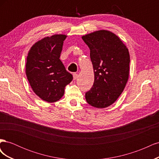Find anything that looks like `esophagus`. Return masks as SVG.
<instances>
[{"instance_id": "esophagus-1", "label": "esophagus", "mask_w": 159, "mask_h": 159, "mask_svg": "<svg viewBox=\"0 0 159 159\" xmlns=\"http://www.w3.org/2000/svg\"><path fill=\"white\" fill-rule=\"evenodd\" d=\"M73 78H74V80H77V78H78V74H73Z\"/></svg>"}]
</instances>
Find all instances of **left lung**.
Masks as SVG:
<instances>
[{
  "mask_svg": "<svg viewBox=\"0 0 159 159\" xmlns=\"http://www.w3.org/2000/svg\"><path fill=\"white\" fill-rule=\"evenodd\" d=\"M90 50L93 87L85 93L90 105L107 107L116 102L129 79L130 55L126 45L112 32L100 30L81 36Z\"/></svg>",
  "mask_w": 159,
  "mask_h": 159,
  "instance_id": "8db88e82",
  "label": "left lung"
}]
</instances>
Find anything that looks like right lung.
<instances>
[{
    "label": "right lung",
    "mask_w": 159,
    "mask_h": 159,
    "mask_svg": "<svg viewBox=\"0 0 159 159\" xmlns=\"http://www.w3.org/2000/svg\"><path fill=\"white\" fill-rule=\"evenodd\" d=\"M67 35L46 36L33 44L28 53L26 75L33 91L48 103L60 100L66 85L73 80L60 57Z\"/></svg>",
    "instance_id": "obj_1"
}]
</instances>
